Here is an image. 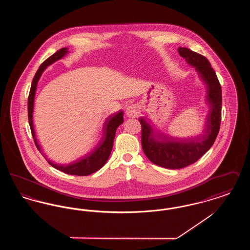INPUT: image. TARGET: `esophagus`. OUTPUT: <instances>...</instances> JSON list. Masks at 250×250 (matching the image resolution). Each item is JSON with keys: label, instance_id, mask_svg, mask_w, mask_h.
I'll return each mask as SVG.
<instances>
[{"label": "esophagus", "instance_id": "esophagus-1", "mask_svg": "<svg viewBox=\"0 0 250 250\" xmlns=\"http://www.w3.org/2000/svg\"><path fill=\"white\" fill-rule=\"evenodd\" d=\"M125 115H126V117H128V118H136V117H138V115H139V110H138V108H137L136 106L132 105V106L126 107V109H125Z\"/></svg>", "mask_w": 250, "mask_h": 250}]
</instances>
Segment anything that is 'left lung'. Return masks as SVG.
I'll use <instances>...</instances> for the list:
<instances>
[{
  "instance_id": "8db88e82",
  "label": "left lung",
  "mask_w": 250,
  "mask_h": 250,
  "mask_svg": "<svg viewBox=\"0 0 250 250\" xmlns=\"http://www.w3.org/2000/svg\"><path fill=\"white\" fill-rule=\"evenodd\" d=\"M179 54L195 68L206 86V116L203 134L188 139L167 136L155 128L144 117L142 125V145L147 158L157 166L177 169L189 166L201 158L214 144L221 122V86L209 61L188 48H179ZM150 121V120H149Z\"/></svg>"
}]
</instances>
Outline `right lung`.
I'll return each mask as SVG.
<instances>
[{"label": "right lung", "instance_id": "add662e5", "mask_svg": "<svg viewBox=\"0 0 250 250\" xmlns=\"http://www.w3.org/2000/svg\"><path fill=\"white\" fill-rule=\"evenodd\" d=\"M69 50L67 48H62L56 51L53 55L48 57L44 62L41 63L39 66L38 70L36 71V75L33 79L31 89H30V94L28 97V118H29V125L32 131V135L34 138V141L36 143V147L39 152L45 156L47 159L49 165L55 167L56 169H59L61 171L71 174V175H79V176H87L98 169H100L102 167L106 164V162L109 157V155L111 153L112 147H113V142L115 138V133L116 129L118 128L120 125L124 123V112L122 110H119L116 113L110 114L107 116L106 121L104 122L102 131L103 135L101 137V140L96 144L95 148L89 152L88 154L78 158L77 160L73 161L69 164H57L49 160L48 157L43 153L41 146L37 142L36 139V130H35V125H34V107H35V98H36V89H37V84L38 82L43 74V72L46 70V68L55 62L56 61L63 58L66 54H68Z\"/></svg>", "mask_w": 250, "mask_h": 250}]
</instances>
